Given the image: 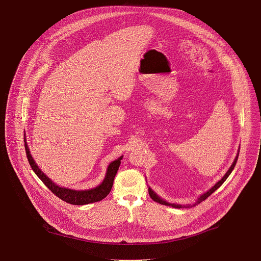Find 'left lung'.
Here are the masks:
<instances>
[{
    "instance_id": "obj_1",
    "label": "left lung",
    "mask_w": 261,
    "mask_h": 261,
    "mask_svg": "<svg viewBox=\"0 0 261 261\" xmlns=\"http://www.w3.org/2000/svg\"><path fill=\"white\" fill-rule=\"evenodd\" d=\"M240 152V151H239ZM238 157H239V155L236 157V159H234V161H233V163H232V165L229 167V169H228V171L225 173V175L223 176L215 186L213 188H211L207 192H205L204 194H202L199 198H198V200L196 201V203H200L201 201H203V200H205L212 193H214L220 186L224 182L225 180H226V178L229 176V174L231 173V171L233 170V168H234V166H236V164H237V161H238ZM148 194H150V197L154 200V201H156V202H158V203H160V204H163V205H169V206H172V207H176V208H180V207H182V205H179V204H174V203H169V202H167V201H165V200H163V199H161L151 188H148ZM195 203V204H196ZM194 204V205H195Z\"/></svg>"
}]
</instances>
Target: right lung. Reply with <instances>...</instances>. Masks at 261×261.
Here are the masks:
<instances>
[{
    "instance_id": "obj_1",
    "label": "right lung",
    "mask_w": 261,
    "mask_h": 261,
    "mask_svg": "<svg viewBox=\"0 0 261 261\" xmlns=\"http://www.w3.org/2000/svg\"><path fill=\"white\" fill-rule=\"evenodd\" d=\"M24 146H25V153H27L28 161H29L32 169L34 170V172L37 174V176H38L43 181V184L46 186V187L55 195H57L60 199H62L63 201H66L70 204H74V205L89 204V203L100 201L103 198H105L109 194L111 188H113L114 179H115V176L117 174V171L120 167L121 160H122V157H121V158L115 160L114 162H111L108 165L106 175H105L103 181L99 186H97L96 188L90 189V190L77 191V190H72V189H68V188L59 187V186H57L53 180H50L49 177H47L39 169V167L37 166V164L35 163L34 159L31 156L29 146L27 143L25 135H24Z\"/></svg>"
}]
</instances>
